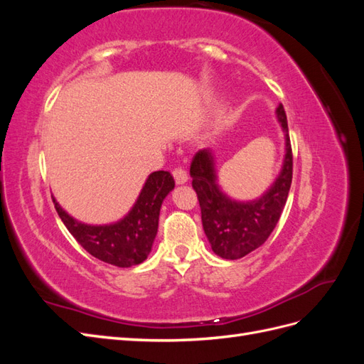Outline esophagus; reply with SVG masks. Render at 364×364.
Returning <instances> with one entry per match:
<instances>
[{"mask_svg":"<svg viewBox=\"0 0 364 364\" xmlns=\"http://www.w3.org/2000/svg\"><path fill=\"white\" fill-rule=\"evenodd\" d=\"M173 178H174V181L178 185H183V183L188 182V174H186V171L183 168H174L173 170Z\"/></svg>","mask_w":364,"mask_h":364,"instance_id":"1","label":"esophagus"}]
</instances>
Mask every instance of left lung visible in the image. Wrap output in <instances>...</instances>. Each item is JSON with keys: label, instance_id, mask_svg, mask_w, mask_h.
<instances>
[{"label": "left lung", "instance_id": "8db88e82", "mask_svg": "<svg viewBox=\"0 0 364 364\" xmlns=\"http://www.w3.org/2000/svg\"><path fill=\"white\" fill-rule=\"evenodd\" d=\"M277 118L285 139L282 168L258 199L235 200L220 188L211 149L199 150L193 158L190 174L200 203L203 230L215 255L225 259L243 258L266 243L287 202L293 178V155L282 105L277 107Z\"/></svg>", "mask_w": 364, "mask_h": 364}]
</instances>
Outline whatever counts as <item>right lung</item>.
I'll return each instance as SVG.
<instances>
[{"mask_svg": "<svg viewBox=\"0 0 364 364\" xmlns=\"http://www.w3.org/2000/svg\"><path fill=\"white\" fill-rule=\"evenodd\" d=\"M174 188L168 171H153L130 211L115 223L87 225L71 217L53 197L54 208L79 245L92 257L117 267H132L151 252L165 197Z\"/></svg>", "mask_w": 364, "mask_h": 364, "instance_id": "right-lung-1", "label": "right lung"}]
</instances>
